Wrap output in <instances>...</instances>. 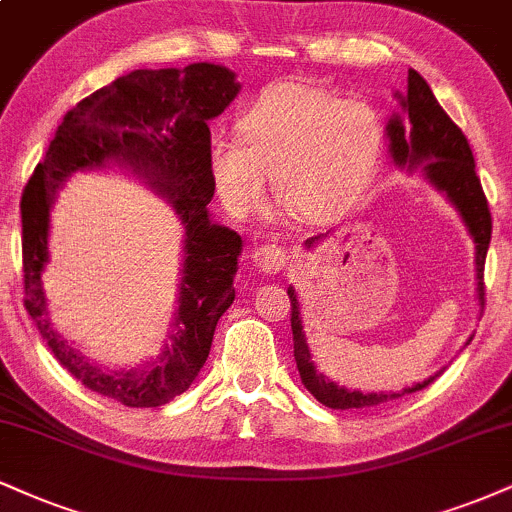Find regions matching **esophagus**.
Returning <instances> with one entry per match:
<instances>
[{"label":"esophagus","instance_id":"obj_1","mask_svg":"<svg viewBox=\"0 0 512 512\" xmlns=\"http://www.w3.org/2000/svg\"><path fill=\"white\" fill-rule=\"evenodd\" d=\"M250 260L262 274H279L286 267L288 255L276 245H260V248L252 250Z\"/></svg>","mask_w":512,"mask_h":512}]
</instances>
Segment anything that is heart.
<instances>
[{
    "instance_id": "obj_1",
    "label": "heart",
    "mask_w": 512,
    "mask_h": 512,
    "mask_svg": "<svg viewBox=\"0 0 512 512\" xmlns=\"http://www.w3.org/2000/svg\"><path fill=\"white\" fill-rule=\"evenodd\" d=\"M381 150L384 123L372 104L279 80L240 114L236 140H209L207 174L233 214L260 205L269 174L279 207L305 224H329L369 188Z\"/></svg>"
}]
</instances>
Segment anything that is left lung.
Here are the masks:
<instances>
[{
  "label": "left lung",
  "instance_id": "left-lung-1",
  "mask_svg": "<svg viewBox=\"0 0 512 512\" xmlns=\"http://www.w3.org/2000/svg\"><path fill=\"white\" fill-rule=\"evenodd\" d=\"M396 97V112L386 121V140H389V155L396 169L408 171V174H420L434 190L446 197L455 207L460 221H463L467 236L474 243V293H477L479 312L484 310V260L486 250L491 243V214L486 197L479 183L477 171H474V157L470 143L451 121V116L436 102L432 88L427 85L415 69L408 71V90L393 92ZM329 233L307 238L303 248L315 250ZM288 298H291V329H293V355L295 367L300 372V381L307 391L315 396L319 403L334 410L350 408H374V405L389 403L405 393L422 391L439 377L417 381V384L405 386L403 391H350L346 386H338L334 379L319 372L315 360H312L310 343L305 336L303 312H300V300L295 286H288ZM472 336L467 338V343ZM465 343V346H467Z\"/></svg>",
  "mask_w": 512,
  "mask_h": 512
}]
</instances>
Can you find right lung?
Returning a JSON list of instances; mask_svg holds the SVG:
<instances>
[{"instance_id":"obj_1","label":"right lung","mask_w":512,"mask_h":512,"mask_svg":"<svg viewBox=\"0 0 512 512\" xmlns=\"http://www.w3.org/2000/svg\"><path fill=\"white\" fill-rule=\"evenodd\" d=\"M236 73L197 61L186 69H138L92 92L59 123L21 200L26 310L57 360L90 391L128 408H157L190 389L212 348L219 317L236 288L243 240L212 221L207 123L236 100ZM119 168L170 202L184 226L179 298L163 348L135 368L92 363L48 319L41 274L48 217L58 190L83 170Z\"/></svg>"}]
</instances>
